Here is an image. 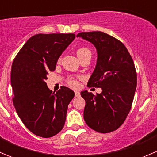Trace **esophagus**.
Returning a JSON list of instances; mask_svg holds the SVG:
<instances>
[{"label":"esophagus","instance_id":"obj_1","mask_svg":"<svg viewBox=\"0 0 157 157\" xmlns=\"http://www.w3.org/2000/svg\"><path fill=\"white\" fill-rule=\"evenodd\" d=\"M75 97L80 96V92L78 91V90H75Z\"/></svg>","mask_w":157,"mask_h":157}]
</instances>
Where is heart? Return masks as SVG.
<instances>
[{
  "mask_svg": "<svg viewBox=\"0 0 157 157\" xmlns=\"http://www.w3.org/2000/svg\"><path fill=\"white\" fill-rule=\"evenodd\" d=\"M76 54H77V56H78V57L79 58V59H81V58L87 56V55H90V56H91V53H90V50L87 48H84V47L83 48H78L76 51ZM59 60H60V58H59V60L58 61H59ZM68 83H69V85H71V86H72V87H76V86H78V81H77V79H75L74 78H69V81H68Z\"/></svg>",
  "mask_w": 157,
  "mask_h": 157,
  "instance_id": "heart-1",
  "label": "heart"
}]
</instances>
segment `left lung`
<instances>
[{"instance_id": "1", "label": "left lung", "mask_w": 157, "mask_h": 157, "mask_svg": "<svg viewBox=\"0 0 157 157\" xmlns=\"http://www.w3.org/2000/svg\"><path fill=\"white\" fill-rule=\"evenodd\" d=\"M93 44L98 52L96 67L88 87L102 88L101 94L81 92L85 101L84 119L90 128L109 133L123 124L132 108L137 73L128 51L120 41L102 32L76 35Z\"/></svg>"}]
</instances>
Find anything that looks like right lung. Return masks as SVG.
I'll return each mask as SVG.
<instances>
[{
	"mask_svg": "<svg viewBox=\"0 0 157 157\" xmlns=\"http://www.w3.org/2000/svg\"><path fill=\"white\" fill-rule=\"evenodd\" d=\"M75 38L72 33L35 35L22 46L13 62V103L25 126L38 136L51 138L64 126L68 105L75 93L64 86L52 92L45 80Z\"/></svg>",
	"mask_w": 157,
	"mask_h": 157,
	"instance_id": "obj_1",
	"label": "right lung"
}]
</instances>
